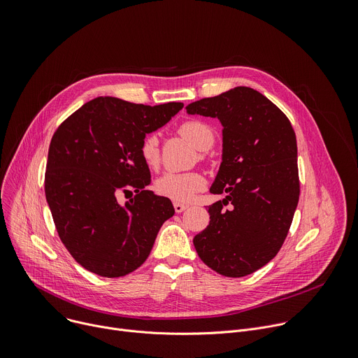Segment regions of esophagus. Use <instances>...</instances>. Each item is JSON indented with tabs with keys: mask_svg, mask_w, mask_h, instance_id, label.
I'll list each match as a JSON object with an SVG mask.
<instances>
[{
	"mask_svg": "<svg viewBox=\"0 0 358 358\" xmlns=\"http://www.w3.org/2000/svg\"><path fill=\"white\" fill-rule=\"evenodd\" d=\"M188 208V206H187V203H182V202H174V210H176V213H182V211H185Z\"/></svg>",
	"mask_w": 358,
	"mask_h": 358,
	"instance_id": "1",
	"label": "esophagus"
}]
</instances>
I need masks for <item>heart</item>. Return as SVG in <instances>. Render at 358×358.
Listing matches in <instances>:
<instances>
[{"label":"heart","mask_w":358,"mask_h":358,"mask_svg":"<svg viewBox=\"0 0 358 358\" xmlns=\"http://www.w3.org/2000/svg\"><path fill=\"white\" fill-rule=\"evenodd\" d=\"M178 133L198 150H208L214 143V130L201 120H187L180 124ZM140 156L150 169L159 166L160 151L156 134H147L140 143ZM207 181L199 173H166L156 180V192L177 202L191 201L196 192L206 188Z\"/></svg>","instance_id":"heart-1"}]
</instances>
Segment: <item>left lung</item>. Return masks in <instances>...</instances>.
<instances>
[{"instance_id": "obj_1", "label": "left lung", "mask_w": 358, "mask_h": 358, "mask_svg": "<svg viewBox=\"0 0 358 358\" xmlns=\"http://www.w3.org/2000/svg\"><path fill=\"white\" fill-rule=\"evenodd\" d=\"M185 109L224 126L222 163L210 191L227 198L208 207L211 221L194 236L195 250L220 275H250L276 257L293 221L300 195L294 130L268 97L246 86Z\"/></svg>"}]
</instances>
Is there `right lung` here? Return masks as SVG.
Wrapping results in <instances>:
<instances>
[{"instance_id": "1", "label": "right lung", "mask_w": 358, "mask_h": 358, "mask_svg": "<svg viewBox=\"0 0 358 358\" xmlns=\"http://www.w3.org/2000/svg\"><path fill=\"white\" fill-rule=\"evenodd\" d=\"M180 101L147 106L96 97L61 123L50 140L45 195L58 235L86 271L120 278L148 258L174 207L147 189L150 170L140 156L147 133L182 109ZM135 192L124 204L122 193Z\"/></svg>"}]
</instances>
